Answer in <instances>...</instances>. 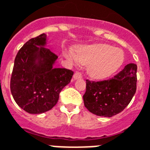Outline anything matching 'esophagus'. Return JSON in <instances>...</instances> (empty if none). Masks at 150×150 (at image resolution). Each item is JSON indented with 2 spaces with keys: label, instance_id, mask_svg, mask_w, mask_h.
I'll list each match as a JSON object with an SVG mask.
<instances>
[{
  "label": "esophagus",
  "instance_id": "1",
  "mask_svg": "<svg viewBox=\"0 0 150 150\" xmlns=\"http://www.w3.org/2000/svg\"><path fill=\"white\" fill-rule=\"evenodd\" d=\"M73 78H74V79H82L83 78V75H82V73L79 71H76L74 74V75H73Z\"/></svg>",
  "mask_w": 150,
  "mask_h": 150
}]
</instances>
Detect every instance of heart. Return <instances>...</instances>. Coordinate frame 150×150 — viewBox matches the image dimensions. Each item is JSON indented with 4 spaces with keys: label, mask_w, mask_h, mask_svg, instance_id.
Here are the masks:
<instances>
[{
    "label": "heart",
    "mask_w": 150,
    "mask_h": 150,
    "mask_svg": "<svg viewBox=\"0 0 150 150\" xmlns=\"http://www.w3.org/2000/svg\"><path fill=\"white\" fill-rule=\"evenodd\" d=\"M65 55L71 61L77 60L89 65L88 74L95 79H105L111 76L122 66L124 54L119 48L108 44H94L79 47L76 50V58L71 51Z\"/></svg>",
    "instance_id": "1"
}]
</instances>
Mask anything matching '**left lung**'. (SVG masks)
Returning <instances> with one entry per match:
<instances>
[{
    "mask_svg": "<svg viewBox=\"0 0 150 150\" xmlns=\"http://www.w3.org/2000/svg\"><path fill=\"white\" fill-rule=\"evenodd\" d=\"M137 65L127 64L122 71L107 80L86 79L84 106L92 114L112 117L128 106L137 89Z\"/></svg>",
    "mask_w": 150,
    "mask_h": 150,
    "instance_id": "1",
    "label": "left lung"
}]
</instances>
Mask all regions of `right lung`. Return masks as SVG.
Listing matches in <instances>:
<instances>
[{
    "instance_id": "add662e5",
    "label": "right lung",
    "mask_w": 150,
    "mask_h": 150,
    "mask_svg": "<svg viewBox=\"0 0 150 150\" xmlns=\"http://www.w3.org/2000/svg\"><path fill=\"white\" fill-rule=\"evenodd\" d=\"M45 34L30 39L19 50L10 81L14 100L29 114H42L56 105L59 93L71 82L74 72L55 68L58 56L45 48Z\"/></svg>"
}]
</instances>
